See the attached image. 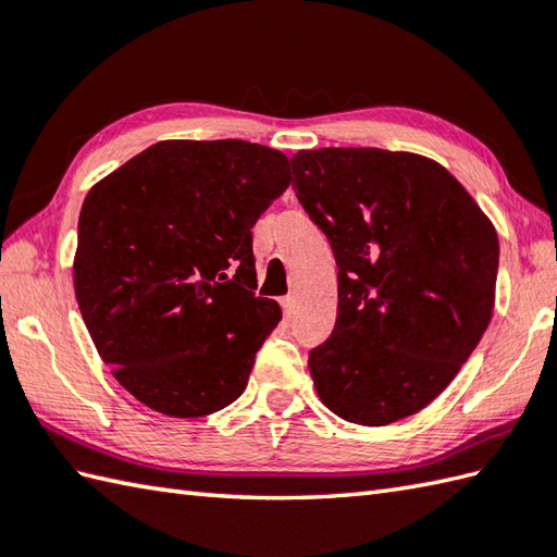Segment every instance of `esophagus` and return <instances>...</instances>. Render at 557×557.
Returning <instances> with one entry per match:
<instances>
[{
	"label": "esophagus",
	"instance_id": "obj_1",
	"mask_svg": "<svg viewBox=\"0 0 557 557\" xmlns=\"http://www.w3.org/2000/svg\"><path fill=\"white\" fill-rule=\"evenodd\" d=\"M282 309H285L287 318H292L294 313H297V297H294V294H287V297L282 299Z\"/></svg>",
	"mask_w": 557,
	"mask_h": 557
}]
</instances>
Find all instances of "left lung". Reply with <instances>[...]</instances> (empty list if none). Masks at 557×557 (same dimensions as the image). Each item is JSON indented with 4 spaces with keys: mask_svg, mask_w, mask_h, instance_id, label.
Here are the masks:
<instances>
[{
    "mask_svg": "<svg viewBox=\"0 0 557 557\" xmlns=\"http://www.w3.org/2000/svg\"><path fill=\"white\" fill-rule=\"evenodd\" d=\"M294 188L337 260V321L309 371L339 419L387 425L443 393L486 333L498 234L443 164L381 148L299 150Z\"/></svg>",
    "mask_w": 557,
    "mask_h": 557,
    "instance_id": "8db88e82",
    "label": "left lung"
}]
</instances>
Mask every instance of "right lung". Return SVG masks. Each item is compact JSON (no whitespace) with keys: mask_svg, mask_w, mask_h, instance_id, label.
Returning a JSON list of instances; mask_svg holds the SVG:
<instances>
[{"mask_svg":"<svg viewBox=\"0 0 557 557\" xmlns=\"http://www.w3.org/2000/svg\"><path fill=\"white\" fill-rule=\"evenodd\" d=\"M285 152L160 140L83 200L76 301L102 361L140 405L208 417L239 397L280 323L256 297L251 227L287 191Z\"/></svg>","mask_w":557,"mask_h":557,"instance_id":"right-lung-1","label":"right lung"}]
</instances>
